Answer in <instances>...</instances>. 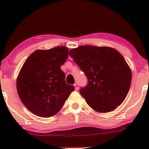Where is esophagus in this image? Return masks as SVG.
<instances>
[{"label": "esophagus", "instance_id": "1", "mask_svg": "<svg viewBox=\"0 0 149 149\" xmlns=\"http://www.w3.org/2000/svg\"><path fill=\"white\" fill-rule=\"evenodd\" d=\"M74 87H75V90H78V89H79V86H78V83H75V84H74Z\"/></svg>", "mask_w": 149, "mask_h": 149}]
</instances>
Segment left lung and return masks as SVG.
Returning a JSON list of instances; mask_svg holds the SVG:
<instances>
[{"mask_svg":"<svg viewBox=\"0 0 149 149\" xmlns=\"http://www.w3.org/2000/svg\"><path fill=\"white\" fill-rule=\"evenodd\" d=\"M88 78L80 95L97 112L113 111L123 102L131 85L132 71L118 51L109 47L81 45L69 51Z\"/></svg>","mask_w":149,"mask_h":149,"instance_id":"1","label":"left lung"}]
</instances>
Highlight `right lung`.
I'll use <instances>...</instances> for the list:
<instances>
[{"mask_svg": "<svg viewBox=\"0 0 149 149\" xmlns=\"http://www.w3.org/2000/svg\"><path fill=\"white\" fill-rule=\"evenodd\" d=\"M69 49L59 46L37 49L24 63L17 78L20 100L28 110L42 118L57 114L74 90L65 81L61 66L67 59Z\"/></svg>", "mask_w": 149, "mask_h": 149, "instance_id": "add662e5", "label": "right lung"}]
</instances>
